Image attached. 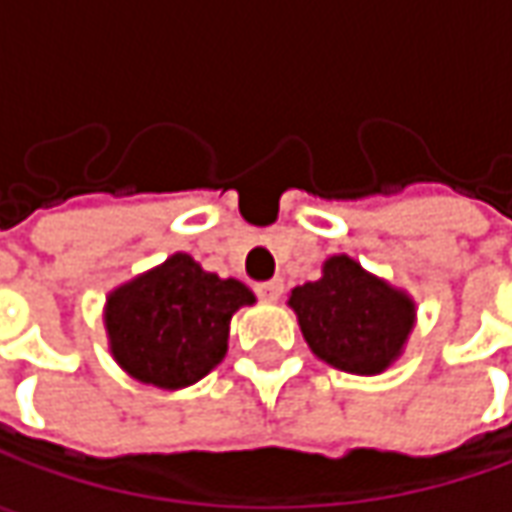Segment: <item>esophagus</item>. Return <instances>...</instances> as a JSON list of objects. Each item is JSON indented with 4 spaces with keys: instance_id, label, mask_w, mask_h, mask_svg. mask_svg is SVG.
Listing matches in <instances>:
<instances>
[{
    "instance_id": "esophagus-1",
    "label": "esophagus",
    "mask_w": 512,
    "mask_h": 512,
    "mask_svg": "<svg viewBox=\"0 0 512 512\" xmlns=\"http://www.w3.org/2000/svg\"><path fill=\"white\" fill-rule=\"evenodd\" d=\"M282 279H270V282H262V285H256V293H259V299H265V302H279V296H282Z\"/></svg>"
}]
</instances>
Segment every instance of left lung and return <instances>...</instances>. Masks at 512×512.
<instances>
[{
    "mask_svg": "<svg viewBox=\"0 0 512 512\" xmlns=\"http://www.w3.org/2000/svg\"><path fill=\"white\" fill-rule=\"evenodd\" d=\"M287 307L313 356L353 376L384 373L416 327V299L347 253L325 259L316 282L293 287Z\"/></svg>",
    "mask_w": 512,
    "mask_h": 512,
    "instance_id": "obj_1",
    "label": "left lung"
}]
</instances>
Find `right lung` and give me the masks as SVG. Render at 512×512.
Listing matches in <instances>:
<instances>
[{
    "mask_svg": "<svg viewBox=\"0 0 512 512\" xmlns=\"http://www.w3.org/2000/svg\"><path fill=\"white\" fill-rule=\"evenodd\" d=\"M250 305L256 296L245 282L173 253L108 293L102 319L110 356L136 382L182 390L222 364L230 319Z\"/></svg>",
    "mask_w": 512,
    "mask_h": 512,
    "instance_id": "add662e5",
    "label": "right lung"
}]
</instances>
